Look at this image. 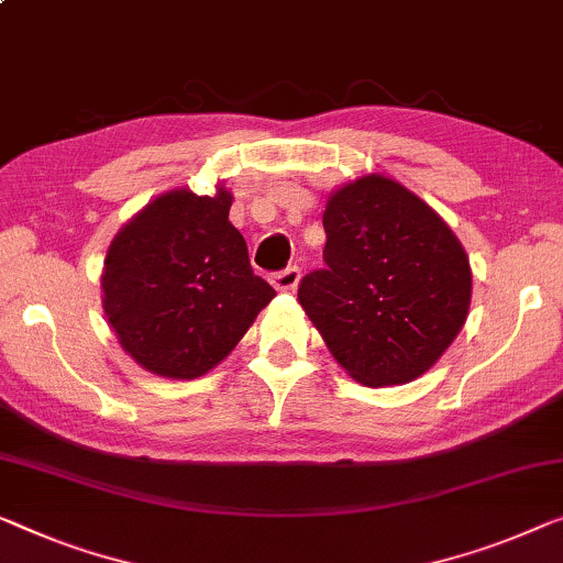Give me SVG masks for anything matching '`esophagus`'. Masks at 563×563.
Masks as SVG:
<instances>
[{
	"instance_id": "obj_1",
	"label": "esophagus",
	"mask_w": 563,
	"mask_h": 563,
	"mask_svg": "<svg viewBox=\"0 0 563 563\" xmlns=\"http://www.w3.org/2000/svg\"><path fill=\"white\" fill-rule=\"evenodd\" d=\"M298 280H300V271L296 265L285 267V271H280V273H273V278H271V283L275 285V290H285V292L296 290Z\"/></svg>"
}]
</instances>
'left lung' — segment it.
<instances>
[{
  "mask_svg": "<svg viewBox=\"0 0 563 563\" xmlns=\"http://www.w3.org/2000/svg\"><path fill=\"white\" fill-rule=\"evenodd\" d=\"M321 271L298 300L325 346L366 387L424 374L463 329L470 263L430 207L379 174L335 191L323 212Z\"/></svg>",
  "mask_w": 563,
  "mask_h": 563,
  "instance_id": "1",
  "label": "left lung"
}]
</instances>
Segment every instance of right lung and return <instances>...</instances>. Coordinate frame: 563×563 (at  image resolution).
Returning <instances> with one entry per match:
<instances>
[{"instance_id":"right-lung-1","label":"right lung","mask_w":563,"mask_h":563,"mask_svg":"<svg viewBox=\"0 0 563 563\" xmlns=\"http://www.w3.org/2000/svg\"><path fill=\"white\" fill-rule=\"evenodd\" d=\"M232 195L176 189L115 234L103 308L121 346L158 376L195 379L220 364L275 298L230 222Z\"/></svg>"}]
</instances>
